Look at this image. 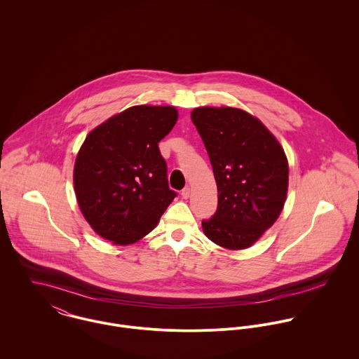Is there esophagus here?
Wrapping results in <instances>:
<instances>
[{
	"label": "esophagus",
	"mask_w": 359,
	"mask_h": 359,
	"mask_svg": "<svg viewBox=\"0 0 359 359\" xmlns=\"http://www.w3.org/2000/svg\"><path fill=\"white\" fill-rule=\"evenodd\" d=\"M181 196L182 199H188L191 196V189L188 187H185L182 191H181Z\"/></svg>",
	"instance_id": "1"
}]
</instances>
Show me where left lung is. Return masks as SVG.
I'll use <instances>...</instances> for the list:
<instances>
[{"label":"left lung","instance_id":"1","mask_svg":"<svg viewBox=\"0 0 359 359\" xmlns=\"http://www.w3.org/2000/svg\"><path fill=\"white\" fill-rule=\"evenodd\" d=\"M210 157L218 191L215 214L202 221L215 245H255L278 219L286 201L289 164L268 128L236 107H196L191 113Z\"/></svg>","mask_w":359,"mask_h":359}]
</instances>
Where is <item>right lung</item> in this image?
I'll list each match as a JSON object with an SVG mask.
<instances>
[{"instance_id":"1","label":"right lung","mask_w":359,"mask_h":359,"mask_svg":"<svg viewBox=\"0 0 359 359\" xmlns=\"http://www.w3.org/2000/svg\"><path fill=\"white\" fill-rule=\"evenodd\" d=\"M177 118L174 106L140 104L87 135L74 163V192L84 218L103 239L116 245L140 241L177 196L158 149Z\"/></svg>"}]
</instances>
